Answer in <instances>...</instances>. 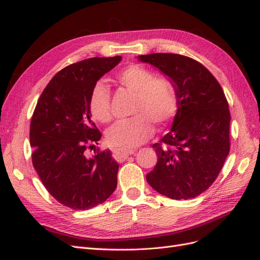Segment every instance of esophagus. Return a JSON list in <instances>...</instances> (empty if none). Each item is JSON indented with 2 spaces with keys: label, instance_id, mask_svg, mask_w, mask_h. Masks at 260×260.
Returning a JSON list of instances; mask_svg holds the SVG:
<instances>
[{
  "label": "esophagus",
  "instance_id": "obj_1",
  "mask_svg": "<svg viewBox=\"0 0 260 260\" xmlns=\"http://www.w3.org/2000/svg\"><path fill=\"white\" fill-rule=\"evenodd\" d=\"M133 153H134V150H129V149H114L113 157L117 161H123L124 159H127Z\"/></svg>",
  "mask_w": 260,
  "mask_h": 260
}]
</instances>
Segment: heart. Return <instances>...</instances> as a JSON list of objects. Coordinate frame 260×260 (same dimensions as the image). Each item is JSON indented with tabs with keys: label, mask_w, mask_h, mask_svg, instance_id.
Masks as SVG:
<instances>
[{
	"label": "heart",
	"mask_w": 260,
	"mask_h": 260,
	"mask_svg": "<svg viewBox=\"0 0 260 260\" xmlns=\"http://www.w3.org/2000/svg\"><path fill=\"white\" fill-rule=\"evenodd\" d=\"M117 80L137 94L133 110L136 116L112 124L106 131V141L118 149H131L143 144L153 134V122L162 127L172 120L178 110V99L169 79L156 77L141 66L123 69L117 74ZM89 111L98 121L111 119V92L104 82L93 85L89 95Z\"/></svg>",
	"instance_id": "heart-1"
}]
</instances>
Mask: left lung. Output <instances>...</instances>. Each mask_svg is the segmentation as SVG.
Returning a JSON list of instances; mask_svg holds the SVG:
<instances>
[{
    "label": "left lung",
    "mask_w": 260,
    "mask_h": 260,
    "mask_svg": "<svg viewBox=\"0 0 260 260\" xmlns=\"http://www.w3.org/2000/svg\"><path fill=\"white\" fill-rule=\"evenodd\" d=\"M138 59L171 79L178 99L171 131L153 145L158 161L147 183L168 198H194L216 180L229 154L225 93L210 71L189 57L150 53Z\"/></svg>",
    "instance_id": "left-lung-1"
}]
</instances>
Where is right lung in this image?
<instances>
[{
  "label": "right lung",
  "mask_w": 260,
  "mask_h": 260,
  "mask_svg": "<svg viewBox=\"0 0 260 260\" xmlns=\"http://www.w3.org/2000/svg\"><path fill=\"white\" fill-rule=\"evenodd\" d=\"M121 61L120 56L89 58L62 69L44 89L31 119L32 164L48 192L73 210L103 203L117 187L118 164L110 150L96 149L101 139L91 120L93 85Z\"/></svg>",
  "instance_id": "1"
}]
</instances>
